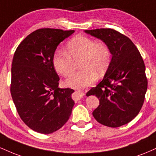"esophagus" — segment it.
I'll return each mask as SVG.
<instances>
[{
  "label": "esophagus",
  "instance_id": "34e87169",
  "mask_svg": "<svg viewBox=\"0 0 156 156\" xmlns=\"http://www.w3.org/2000/svg\"><path fill=\"white\" fill-rule=\"evenodd\" d=\"M76 96H77V98H78V99H80V98H83V95H84L83 93L80 90L79 91H76Z\"/></svg>",
  "mask_w": 156,
  "mask_h": 156
}]
</instances>
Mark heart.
Instances as JSON below:
<instances>
[{"label":"heart","mask_w":156,"mask_h":156,"mask_svg":"<svg viewBox=\"0 0 156 156\" xmlns=\"http://www.w3.org/2000/svg\"><path fill=\"white\" fill-rule=\"evenodd\" d=\"M78 61L80 69L73 73L66 80L71 87L91 85L98 76L106 72L111 62V51L102 42H95L86 36H77L66 46V52L58 50L53 56V65L58 74L69 76Z\"/></svg>","instance_id":"b5f03b06"}]
</instances>
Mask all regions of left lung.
<instances>
[{"label": "left lung", "mask_w": 156, "mask_h": 156, "mask_svg": "<svg viewBox=\"0 0 156 156\" xmlns=\"http://www.w3.org/2000/svg\"><path fill=\"white\" fill-rule=\"evenodd\" d=\"M84 31L105 42L112 55L103 79L87 94L95 95L100 101L92 112L93 117L111 128L127 124L140 112L147 89L142 57L133 42L115 30Z\"/></svg>", "instance_id": "obj_1"}]
</instances>
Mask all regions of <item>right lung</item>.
<instances>
[{
    "instance_id": "add662e5",
    "label": "right lung",
    "mask_w": 156,
    "mask_h": 156,
    "mask_svg": "<svg viewBox=\"0 0 156 156\" xmlns=\"http://www.w3.org/2000/svg\"><path fill=\"white\" fill-rule=\"evenodd\" d=\"M75 31L40 28L16 49L12 64L11 94L21 119L31 129L49 134L67 122L75 103L74 90L58 88L53 65L57 46Z\"/></svg>"
}]
</instances>
